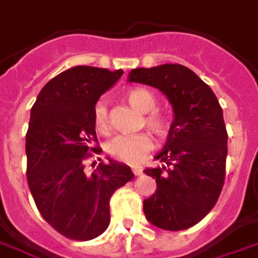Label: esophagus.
I'll use <instances>...</instances> for the list:
<instances>
[{
  "mask_svg": "<svg viewBox=\"0 0 258 258\" xmlns=\"http://www.w3.org/2000/svg\"><path fill=\"white\" fill-rule=\"evenodd\" d=\"M133 172H134L136 176H138V175H141V173H143V169H141V168H133Z\"/></svg>",
  "mask_w": 258,
  "mask_h": 258,
  "instance_id": "esophagus-1",
  "label": "esophagus"
}]
</instances>
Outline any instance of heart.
Masks as SVG:
<instances>
[{"instance_id": "heart-1", "label": "heart", "mask_w": 258, "mask_h": 258, "mask_svg": "<svg viewBox=\"0 0 258 258\" xmlns=\"http://www.w3.org/2000/svg\"><path fill=\"white\" fill-rule=\"evenodd\" d=\"M125 97L130 104L138 111L148 113L145 115V124L152 133H155L157 136L165 134L168 130V120L165 115L157 111L150 113L155 107V97L151 92H148L147 89L136 87L128 90ZM94 124L97 130H104L107 127V107L103 100L94 107ZM150 150H151V140L147 134L118 136L107 147V151L113 158L131 165L138 164Z\"/></svg>"}]
</instances>
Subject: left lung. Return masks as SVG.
<instances>
[{"label": "left lung", "mask_w": 258, "mask_h": 258, "mask_svg": "<svg viewBox=\"0 0 258 258\" xmlns=\"http://www.w3.org/2000/svg\"><path fill=\"white\" fill-rule=\"evenodd\" d=\"M128 82L158 89L171 103L173 120L157 154L162 165L144 172L157 182L144 201L148 222L164 230H183L213 209L225 182L227 133L215 93L195 72L165 63L137 68Z\"/></svg>", "instance_id": "left-lung-1"}]
</instances>
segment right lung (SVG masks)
<instances>
[{
	"label": "right lung",
	"instance_id": "right-lung-1",
	"mask_svg": "<svg viewBox=\"0 0 258 258\" xmlns=\"http://www.w3.org/2000/svg\"><path fill=\"white\" fill-rule=\"evenodd\" d=\"M122 69L75 66L43 86L26 133L28 185L42 217L72 240H92L110 225V198L134 178L125 164L108 159L85 172L97 141L94 107ZM100 161V159H99Z\"/></svg>",
	"mask_w": 258,
	"mask_h": 258
}]
</instances>
